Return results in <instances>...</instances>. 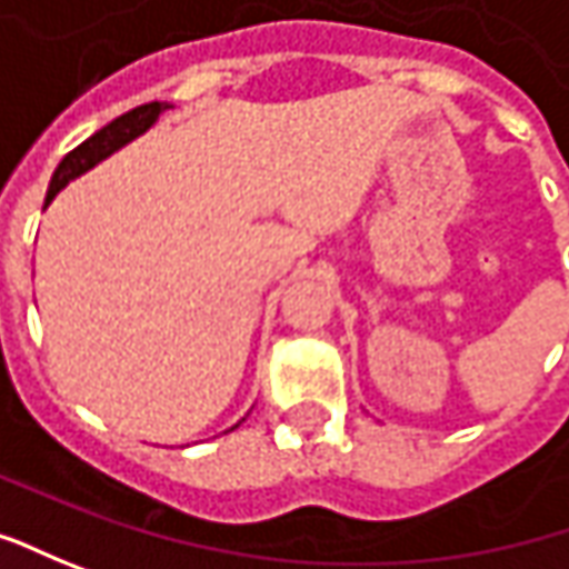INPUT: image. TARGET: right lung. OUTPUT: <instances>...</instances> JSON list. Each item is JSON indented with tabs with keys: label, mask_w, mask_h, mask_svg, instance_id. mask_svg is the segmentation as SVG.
I'll list each match as a JSON object with an SVG mask.
<instances>
[{
	"label": "right lung",
	"mask_w": 569,
	"mask_h": 569,
	"mask_svg": "<svg viewBox=\"0 0 569 569\" xmlns=\"http://www.w3.org/2000/svg\"><path fill=\"white\" fill-rule=\"evenodd\" d=\"M163 109H169V103H144V107H134L131 112H126V116H119V119H112L109 126L100 128L97 134H90L84 144H78L71 153H66V160L59 163L56 172H52L50 191H47V204H50L62 188L69 186L74 176H81V172H88L90 167H97L100 160H107L112 150L126 148L131 138L144 134V131L160 119Z\"/></svg>",
	"instance_id": "right-lung-1"
}]
</instances>
